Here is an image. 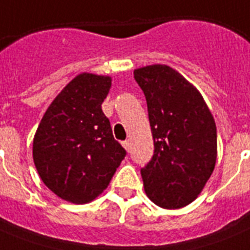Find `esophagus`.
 Returning a JSON list of instances; mask_svg holds the SVG:
<instances>
[{
	"label": "esophagus",
	"mask_w": 250,
	"mask_h": 250,
	"mask_svg": "<svg viewBox=\"0 0 250 250\" xmlns=\"http://www.w3.org/2000/svg\"><path fill=\"white\" fill-rule=\"evenodd\" d=\"M122 144H123V146H125V149L127 150V152H129V150H131V143H129V140L123 141Z\"/></svg>",
	"instance_id": "esophagus-1"
}]
</instances>
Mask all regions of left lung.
Segmentation results:
<instances>
[{"label":"left lung","mask_w":250,"mask_h":250,"mask_svg":"<svg viewBox=\"0 0 250 250\" xmlns=\"http://www.w3.org/2000/svg\"><path fill=\"white\" fill-rule=\"evenodd\" d=\"M146 98L154 154L141 176L145 193L164 209L189 205L217 161V127L197 88L166 64L136 68Z\"/></svg>","instance_id":"left-lung-1"}]
</instances>
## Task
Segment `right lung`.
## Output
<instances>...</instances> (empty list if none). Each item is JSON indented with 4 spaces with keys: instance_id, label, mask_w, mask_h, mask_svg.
<instances>
[{
    "instance_id": "right-lung-1",
    "label": "right lung",
    "mask_w": 250,
    "mask_h": 250,
    "mask_svg": "<svg viewBox=\"0 0 250 250\" xmlns=\"http://www.w3.org/2000/svg\"><path fill=\"white\" fill-rule=\"evenodd\" d=\"M110 86V76H75L53 100L37 127L33 162L45 186L64 201H93L107 188L125 156L101 109Z\"/></svg>"
}]
</instances>
